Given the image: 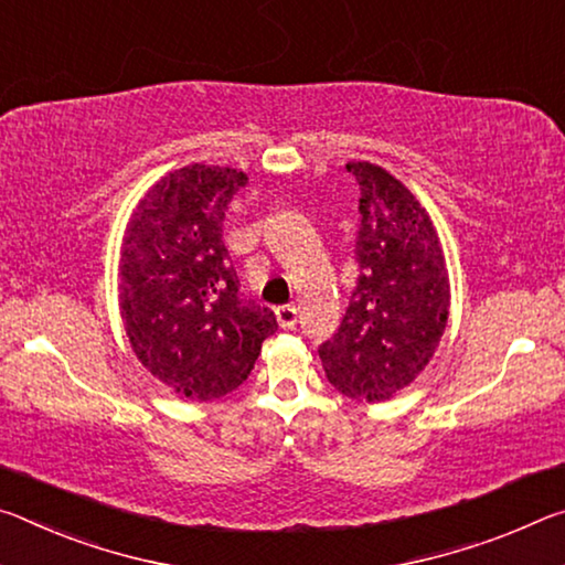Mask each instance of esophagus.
I'll return each instance as SVG.
<instances>
[{
    "label": "esophagus",
    "mask_w": 565,
    "mask_h": 565,
    "mask_svg": "<svg viewBox=\"0 0 565 565\" xmlns=\"http://www.w3.org/2000/svg\"><path fill=\"white\" fill-rule=\"evenodd\" d=\"M275 316L277 322H280V328L285 330H292L298 326V308H295V305H280V308L275 310Z\"/></svg>",
    "instance_id": "esophagus-1"
}]
</instances>
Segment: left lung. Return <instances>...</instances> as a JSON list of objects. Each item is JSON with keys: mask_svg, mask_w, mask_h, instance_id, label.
Wrapping results in <instances>:
<instances>
[{"mask_svg": "<svg viewBox=\"0 0 565 565\" xmlns=\"http://www.w3.org/2000/svg\"><path fill=\"white\" fill-rule=\"evenodd\" d=\"M348 172L360 188L358 280L318 355L340 393L375 403L430 363L448 322L450 285L436 227L411 190L370 162H350Z\"/></svg>", "mask_w": 565, "mask_h": 565, "instance_id": "obj_1", "label": "left lung"}]
</instances>
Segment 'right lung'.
<instances>
[{
  "label": "right lung",
  "mask_w": 565,
  "mask_h": 565,
  "mask_svg": "<svg viewBox=\"0 0 565 565\" xmlns=\"http://www.w3.org/2000/svg\"><path fill=\"white\" fill-rule=\"evenodd\" d=\"M247 184L233 168L190 164L147 190L119 257V310L135 355L190 401L247 381L275 312L239 292L222 243L227 205Z\"/></svg>",
  "instance_id": "1"
}]
</instances>
